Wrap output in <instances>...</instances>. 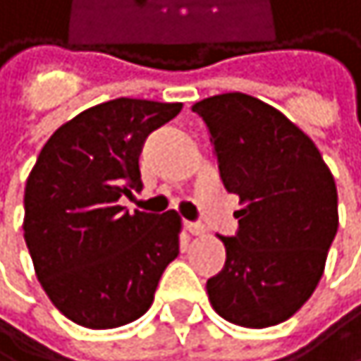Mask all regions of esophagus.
<instances>
[{
  "label": "esophagus",
  "instance_id": "esophagus-1",
  "mask_svg": "<svg viewBox=\"0 0 361 361\" xmlns=\"http://www.w3.org/2000/svg\"><path fill=\"white\" fill-rule=\"evenodd\" d=\"M184 228H186L190 235H203V233H205V226H203V224H197V222H184Z\"/></svg>",
  "mask_w": 361,
  "mask_h": 361
}]
</instances>
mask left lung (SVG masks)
<instances>
[{
    "mask_svg": "<svg viewBox=\"0 0 361 361\" xmlns=\"http://www.w3.org/2000/svg\"><path fill=\"white\" fill-rule=\"evenodd\" d=\"M209 130L239 228L220 237L224 269L207 281L220 317L243 328L290 319L317 288L338 228L334 177L315 143L279 109L224 92L192 105Z\"/></svg>",
    "mask_w": 361,
    "mask_h": 361,
    "instance_id": "1",
    "label": "left lung"
}]
</instances>
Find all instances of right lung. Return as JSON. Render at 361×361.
Masks as SVG:
<instances>
[{
  "label": "right lung",
  "instance_id": "1",
  "mask_svg": "<svg viewBox=\"0 0 361 361\" xmlns=\"http://www.w3.org/2000/svg\"><path fill=\"white\" fill-rule=\"evenodd\" d=\"M182 103L120 97L84 109L46 141L25 186V243L52 305L73 324L107 330L139 319L179 254L175 212L128 214L141 188L145 137Z\"/></svg>",
  "mask_w": 361,
  "mask_h": 361
}]
</instances>
